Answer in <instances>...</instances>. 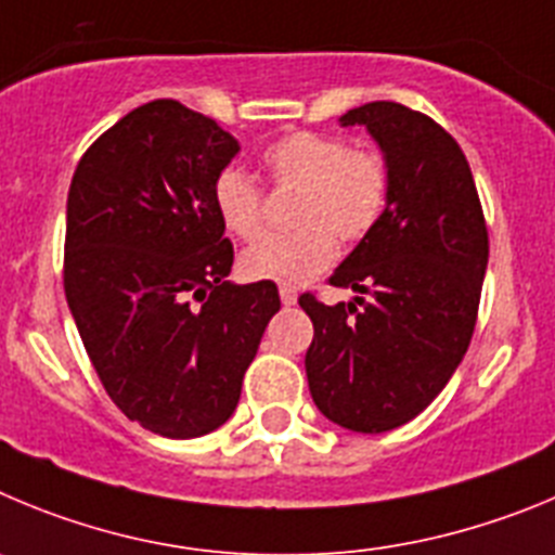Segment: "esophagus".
Instances as JSON below:
<instances>
[{
    "instance_id": "34e87169",
    "label": "esophagus",
    "mask_w": 555,
    "mask_h": 555,
    "mask_svg": "<svg viewBox=\"0 0 555 555\" xmlns=\"http://www.w3.org/2000/svg\"><path fill=\"white\" fill-rule=\"evenodd\" d=\"M279 298H282L284 307H293V304L298 301L296 287H289V284H282V287H279Z\"/></svg>"
}]
</instances>
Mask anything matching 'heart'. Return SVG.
Listing matches in <instances>:
<instances>
[{"mask_svg":"<svg viewBox=\"0 0 555 555\" xmlns=\"http://www.w3.org/2000/svg\"><path fill=\"white\" fill-rule=\"evenodd\" d=\"M262 166L279 188H298L293 223L298 229L266 234L241 254L248 282L304 284L326 271L339 241H362L382 221L389 171L378 152L346 149L332 134L298 129L262 152ZM212 204L223 229L251 241L262 227V191L241 168H223L212 182Z\"/></svg>","mask_w":555,"mask_h":555,"instance_id":"obj_1","label":"heart"}]
</instances>
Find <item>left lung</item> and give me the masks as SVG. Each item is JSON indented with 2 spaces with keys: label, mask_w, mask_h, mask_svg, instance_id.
I'll list each match as a JSON object with an SVG mask.
<instances>
[{
  "label": "left lung",
  "mask_w": 555,
  "mask_h": 555,
  "mask_svg": "<svg viewBox=\"0 0 555 555\" xmlns=\"http://www.w3.org/2000/svg\"><path fill=\"white\" fill-rule=\"evenodd\" d=\"M364 127L389 171L382 221L328 282L353 301L298 298L314 326V406L348 431L382 434L423 412L451 382L476 328L489 241L467 157L446 129L396 102L339 116ZM367 295V299H362Z\"/></svg>",
  "instance_id": "8db88e82"
}]
</instances>
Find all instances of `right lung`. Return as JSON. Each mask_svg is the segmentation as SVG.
<instances>
[{"mask_svg":"<svg viewBox=\"0 0 555 555\" xmlns=\"http://www.w3.org/2000/svg\"><path fill=\"white\" fill-rule=\"evenodd\" d=\"M241 143L173 99L134 107L79 159L66 207V301L107 396L171 439L241 401L273 282L234 284L212 182Z\"/></svg>","mask_w":555,"mask_h":555,"instance_id":"1","label":"right lung"}]
</instances>
